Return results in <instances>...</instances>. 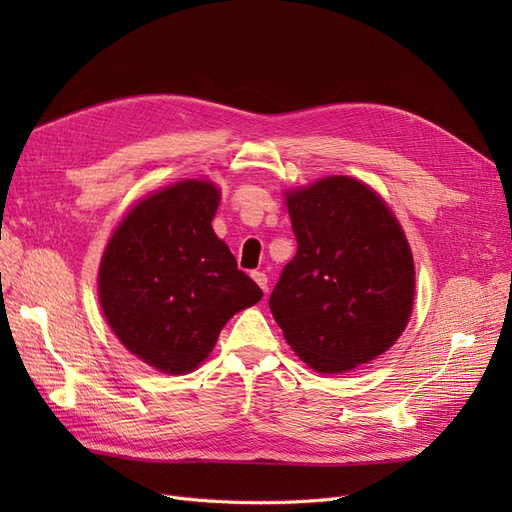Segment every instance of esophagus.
<instances>
[{"instance_id":"34e87169","label":"esophagus","mask_w":512,"mask_h":512,"mask_svg":"<svg viewBox=\"0 0 512 512\" xmlns=\"http://www.w3.org/2000/svg\"><path fill=\"white\" fill-rule=\"evenodd\" d=\"M252 280L262 288V290H269V277L265 271H252Z\"/></svg>"}]
</instances>
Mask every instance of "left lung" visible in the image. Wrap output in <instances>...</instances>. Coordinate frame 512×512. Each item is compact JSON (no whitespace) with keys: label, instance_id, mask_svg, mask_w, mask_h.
I'll list each match as a JSON object with an SVG mask.
<instances>
[{"label":"left lung","instance_id":"8db88e82","mask_svg":"<svg viewBox=\"0 0 512 512\" xmlns=\"http://www.w3.org/2000/svg\"><path fill=\"white\" fill-rule=\"evenodd\" d=\"M286 200L297 254L271 292L275 322L320 374L374 361L412 312L404 230L376 192L350 177L320 179Z\"/></svg>","mask_w":512,"mask_h":512}]
</instances>
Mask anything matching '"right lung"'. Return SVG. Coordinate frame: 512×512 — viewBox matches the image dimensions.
<instances>
[{
	"label": "right lung",
	"mask_w": 512,
	"mask_h": 512,
	"mask_svg": "<svg viewBox=\"0 0 512 512\" xmlns=\"http://www.w3.org/2000/svg\"><path fill=\"white\" fill-rule=\"evenodd\" d=\"M220 192L181 181L145 198L119 224L100 265L102 312L138 359L188 374L239 309L262 299L211 220Z\"/></svg>",
	"instance_id": "add662e5"
}]
</instances>
